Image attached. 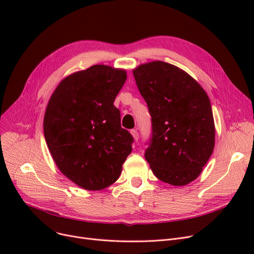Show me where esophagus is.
<instances>
[{
    "label": "esophagus",
    "instance_id": "1",
    "mask_svg": "<svg viewBox=\"0 0 254 254\" xmlns=\"http://www.w3.org/2000/svg\"><path fill=\"white\" fill-rule=\"evenodd\" d=\"M130 134H131L132 137H134L135 141H138V139H139V132H138L137 129H130Z\"/></svg>",
    "mask_w": 254,
    "mask_h": 254
}]
</instances>
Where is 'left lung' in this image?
<instances>
[{
    "mask_svg": "<svg viewBox=\"0 0 254 254\" xmlns=\"http://www.w3.org/2000/svg\"><path fill=\"white\" fill-rule=\"evenodd\" d=\"M132 74L151 115L146 161L163 182L189 184L214 149V119L206 91L188 73L162 61L141 64Z\"/></svg>",
    "mask_w": 254,
    "mask_h": 254,
    "instance_id": "obj_1",
    "label": "left lung"
}]
</instances>
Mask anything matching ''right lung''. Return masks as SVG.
Masks as SVG:
<instances>
[{"instance_id":"1","label":"right lung","mask_w":254,"mask_h":254,"mask_svg":"<svg viewBox=\"0 0 254 254\" xmlns=\"http://www.w3.org/2000/svg\"><path fill=\"white\" fill-rule=\"evenodd\" d=\"M127 72L95 64L65 77L48 102L45 141L63 174L80 188L101 190L120 176L134 138L113 105Z\"/></svg>"}]
</instances>
